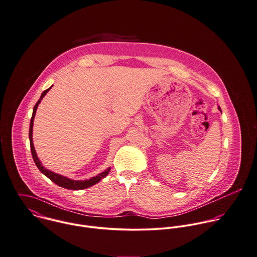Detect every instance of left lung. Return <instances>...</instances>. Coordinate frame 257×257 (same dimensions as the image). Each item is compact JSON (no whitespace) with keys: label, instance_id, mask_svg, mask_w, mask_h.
<instances>
[{"label":"left lung","instance_id":"obj_1","mask_svg":"<svg viewBox=\"0 0 257 257\" xmlns=\"http://www.w3.org/2000/svg\"><path fill=\"white\" fill-rule=\"evenodd\" d=\"M218 109H219V110H220V111H221V109H220V107H218Z\"/></svg>","mask_w":257,"mask_h":257}]
</instances>
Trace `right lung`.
<instances>
[{
    "mask_svg": "<svg viewBox=\"0 0 257 257\" xmlns=\"http://www.w3.org/2000/svg\"><path fill=\"white\" fill-rule=\"evenodd\" d=\"M50 89H51V87H50L49 89L45 90V91L42 93L40 99L38 100V102L36 103V105H35V107H34V109H33V114H32V118H31V122H30L29 139H30L31 152H32V156H33L34 162H35V164L37 165L38 169H39L44 175H46L51 181H53L54 183H56L57 185H59V186H61V187H63V188L71 189V190H81V189H85V188H88V187H90V186H93V185H95L96 183H98L102 178H104L105 176L108 175V173H109V171H110V167H109L108 169H106L105 171H103L102 173L98 174L97 176L92 177V178L89 179V180H84V181H81V180H72V179L67 178V177H65V176H63V175L54 173V172H52V171L46 169V168L42 165L41 161L39 160V158H38V156H37V153H36V151H35V147H34V144H33V138H32V137H33V135H32V134H33V123H34V118H35V114H36L37 108H38L40 102L42 101V99L44 98V96L48 93V91H49Z\"/></svg>",
    "mask_w": 257,
    "mask_h": 257,
    "instance_id": "right-lung-1",
    "label": "right lung"
}]
</instances>
